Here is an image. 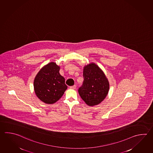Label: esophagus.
<instances>
[{
  "instance_id": "1",
  "label": "esophagus",
  "mask_w": 153,
  "mask_h": 153,
  "mask_svg": "<svg viewBox=\"0 0 153 153\" xmlns=\"http://www.w3.org/2000/svg\"><path fill=\"white\" fill-rule=\"evenodd\" d=\"M76 85H75L70 87V88L71 89H76Z\"/></svg>"
}]
</instances>
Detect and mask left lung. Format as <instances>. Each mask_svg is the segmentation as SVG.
Returning a JSON list of instances; mask_svg holds the SVG:
<instances>
[{"label": "left lung", "instance_id": "1", "mask_svg": "<svg viewBox=\"0 0 153 153\" xmlns=\"http://www.w3.org/2000/svg\"><path fill=\"white\" fill-rule=\"evenodd\" d=\"M84 81L78 93L85 103L89 106L100 104L103 101L109 89V82L103 71L94 62L83 68Z\"/></svg>", "mask_w": 153, "mask_h": 153}]
</instances>
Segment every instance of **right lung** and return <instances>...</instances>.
<instances>
[{
  "mask_svg": "<svg viewBox=\"0 0 153 153\" xmlns=\"http://www.w3.org/2000/svg\"><path fill=\"white\" fill-rule=\"evenodd\" d=\"M59 70V66L52 62L44 66L35 77V93L44 103L53 104L56 102L68 88L65 83V78L60 75Z\"/></svg>",
  "mask_w": 153,
  "mask_h": 153,
  "instance_id": "add662e5",
  "label": "right lung"
}]
</instances>
